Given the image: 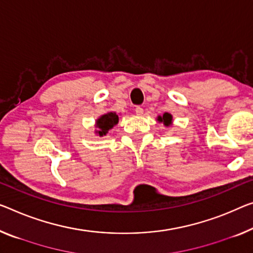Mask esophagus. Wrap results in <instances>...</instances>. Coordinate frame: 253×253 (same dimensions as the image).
I'll use <instances>...</instances> for the list:
<instances>
[{
    "mask_svg": "<svg viewBox=\"0 0 253 253\" xmlns=\"http://www.w3.org/2000/svg\"><path fill=\"white\" fill-rule=\"evenodd\" d=\"M135 114L137 115H142L143 114V108L141 106H137L135 107Z\"/></svg>",
    "mask_w": 253,
    "mask_h": 253,
    "instance_id": "esophagus-1",
    "label": "esophagus"
}]
</instances>
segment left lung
I'll use <instances>...</instances> for the list:
<instances>
[{
	"mask_svg": "<svg viewBox=\"0 0 253 253\" xmlns=\"http://www.w3.org/2000/svg\"><path fill=\"white\" fill-rule=\"evenodd\" d=\"M158 121L164 122V124L167 126L170 122H172V115L169 113H164L163 116H158Z\"/></svg>",
	"mask_w": 253,
	"mask_h": 253,
	"instance_id": "1",
	"label": "left lung"
}]
</instances>
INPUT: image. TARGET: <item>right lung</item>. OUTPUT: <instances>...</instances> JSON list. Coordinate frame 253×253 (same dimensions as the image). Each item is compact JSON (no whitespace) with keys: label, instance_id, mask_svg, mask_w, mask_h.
I'll return each instance as SVG.
<instances>
[{"label":"right lung","instance_id":"1","mask_svg":"<svg viewBox=\"0 0 253 253\" xmlns=\"http://www.w3.org/2000/svg\"><path fill=\"white\" fill-rule=\"evenodd\" d=\"M119 122V116L116 115V113H107L104 114L103 116L97 120L96 122V127L98 130L96 131V133L103 137V135H106L108 133L112 127H113L115 124H118Z\"/></svg>","mask_w":253,"mask_h":253}]
</instances>
